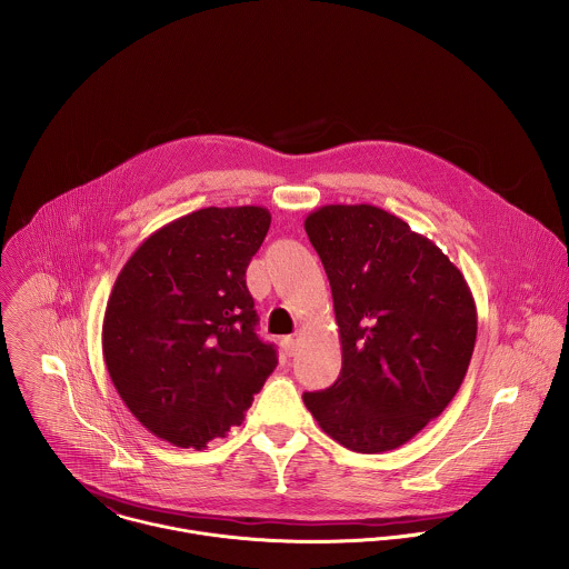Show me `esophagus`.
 <instances>
[{"label": "esophagus", "mask_w": 569, "mask_h": 569, "mask_svg": "<svg viewBox=\"0 0 569 569\" xmlns=\"http://www.w3.org/2000/svg\"><path fill=\"white\" fill-rule=\"evenodd\" d=\"M282 348H284V352H287L289 357H293L296 350H298V339H296V337H284V339H282Z\"/></svg>", "instance_id": "obj_1"}]
</instances>
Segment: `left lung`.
<instances>
[{
    "mask_svg": "<svg viewBox=\"0 0 569 569\" xmlns=\"http://www.w3.org/2000/svg\"><path fill=\"white\" fill-rule=\"evenodd\" d=\"M305 230L341 341L339 379L305 392V406L350 451L397 449L465 381L478 335L471 289L436 243L377 206H322Z\"/></svg>",
    "mask_w": 569,
    "mask_h": 569,
    "instance_id": "left-lung-1",
    "label": "left lung"
}]
</instances>
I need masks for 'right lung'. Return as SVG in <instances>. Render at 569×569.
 Returning a JSON list of instances; mask_svg holds the SVG:
<instances>
[{"label": "right lung", "instance_id": "obj_1", "mask_svg": "<svg viewBox=\"0 0 569 569\" xmlns=\"http://www.w3.org/2000/svg\"><path fill=\"white\" fill-rule=\"evenodd\" d=\"M269 223L260 206L197 210L153 232L116 278L102 322L109 377L174 447L203 449L241 425L278 366L244 282Z\"/></svg>", "mask_w": 569, "mask_h": 569}]
</instances>
